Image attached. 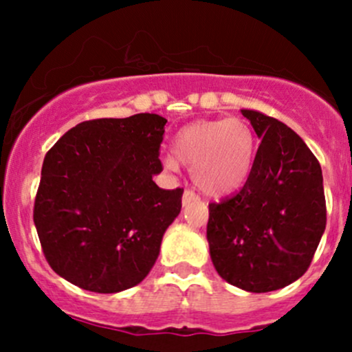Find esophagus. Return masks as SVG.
Segmentation results:
<instances>
[{
    "label": "esophagus",
    "instance_id": "1",
    "mask_svg": "<svg viewBox=\"0 0 352 352\" xmlns=\"http://www.w3.org/2000/svg\"><path fill=\"white\" fill-rule=\"evenodd\" d=\"M197 199H199V197H197V193L193 192V190L185 188L184 190V197H182V204L188 205V204H192V201H195Z\"/></svg>",
    "mask_w": 352,
    "mask_h": 352
}]
</instances>
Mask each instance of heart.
Segmentation results:
<instances>
[{
  "label": "heart",
  "instance_id": "1",
  "mask_svg": "<svg viewBox=\"0 0 352 352\" xmlns=\"http://www.w3.org/2000/svg\"><path fill=\"white\" fill-rule=\"evenodd\" d=\"M173 155L164 167L175 172L179 162L192 167V179L207 195H227L245 184L252 172L256 137L245 119L197 120L173 137Z\"/></svg>",
  "mask_w": 352,
  "mask_h": 352
}]
</instances>
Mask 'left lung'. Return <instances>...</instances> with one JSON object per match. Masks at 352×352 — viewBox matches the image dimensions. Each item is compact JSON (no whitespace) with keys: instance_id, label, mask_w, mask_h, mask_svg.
Wrapping results in <instances>:
<instances>
[{"instance_id":"left-lung-1","label":"left lung","mask_w":352,"mask_h":352,"mask_svg":"<svg viewBox=\"0 0 352 352\" xmlns=\"http://www.w3.org/2000/svg\"><path fill=\"white\" fill-rule=\"evenodd\" d=\"M261 144L235 195L208 205L213 266L230 285L266 293L309 268L326 228L321 165L296 132L274 117L241 109Z\"/></svg>"}]
</instances>
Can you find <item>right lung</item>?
I'll return each instance as SVG.
<instances>
[{"mask_svg": "<svg viewBox=\"0 0 352 352\" xmlns=\"http://www.w3.org/2000/svg\"><path fill=\"white\" fill-rule=\"evenodd\" d=\"M165 124L157 114L86 120L47 151L33 218L46 261L64 280L119 293L152 270L184 193L152 180L164 170Z\"/></svg>", "mask_w": 352, "mask_h": 352, "instance_id": "add662e5", "label": "right lung"}]
</instances>
